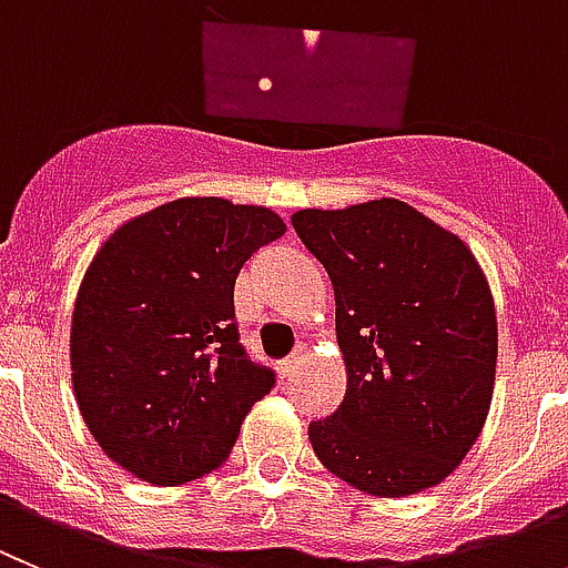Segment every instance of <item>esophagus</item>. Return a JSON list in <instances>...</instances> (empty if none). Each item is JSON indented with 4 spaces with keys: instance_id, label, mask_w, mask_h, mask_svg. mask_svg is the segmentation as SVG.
Returning <instances> with one entry per match:
<instances>
[{
    "instance_id": "34e87169",
    "label": "esophagus",
    "mask_w": 568,
    "mask_h": 568,
    "mask_svg": "<svg viewBox=\"0 0 568 568\" xmlns=\"http://www.w3.org/2000/svg\"><path fill=\"white\" fill-rule=\"evenodd\" d=\"M300 359H303V356H300V354L285 356V359L280 362V373H283V376H291V373L296 371V365H300Z\"/></svg>"
}]
</instances>
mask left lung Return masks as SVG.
I'll return each instance as SVG.
<instances>
[{
    "mask_svg": "<svg viewBox=\"0 0 568 568\" xmlns=\"http://www.w3.org/2000/svg\"><path fill=\"white\" fill-rule=\"evenodd\" d=\"M325 265L347 390L308 438L336 478L402 498L462 464L487 422L498 325L481 265L456 234L393 197L291 217Z\"/></svg>",
    "mask_w": 568,
    "mask_h": 568,
    "instance_id": "left-lung-1",
    "label": "left lung"
}]
</instances>
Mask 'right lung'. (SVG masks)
<instances>
[{"label": "right lung", "mask_w": 568, "mask_h": 568, "mask_svg": "<svg viewBox=\"0 0 568 568\" xmlns=\"http://www.w3.org/2000/svg\"><path fill=\"white\" fill-rule=\"evenodd\" d=\"M283 232L272 209L181 197L124 223L87 268L75 398L101 449L141 481L175 487L221 467L277 382L240 342L234 280Z\"/></svg>", "instance_id": "right-lung-1"}]
</instances>
